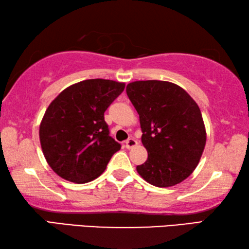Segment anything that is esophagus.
Listing matches in <instances>:
<instances>
[{
  "label": "esophagus",
  "mask_w": 249,
  "mask_h": 249,
  "mask_svg": "<svg viewBox=\"0 0 249 249\" xmlns=\"http://www.w3.org/2000/svg\"><path fill=\"white\" fill-rule=\"evenodd\" d=\"M138 144V141L134 139V138H129V139L124 142V145L127 149H131L133 146H136Z\"/></svg>",
  "instance_id": "esophagus-1"
}]
</instances>
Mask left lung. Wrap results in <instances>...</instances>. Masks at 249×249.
<instances>
[{
  "label": "left lung",
  "instance_id": "8db88e82",
  "mask_svg": "<svg viewBox=\"0 0 249 249\" xmlns=\"http://www.w3.org/2000/svg\"><path fill=\"white\" fill-rule=\"evenodd\" d=\"M127 95L140 118L148 159L137 171L158 187L178 184L196 168L206 143L197 104L184 89L162 80L130 83Z\"/></svg>",
  "mask_w": 249,
  "mask_h": 249
}]
</instances>
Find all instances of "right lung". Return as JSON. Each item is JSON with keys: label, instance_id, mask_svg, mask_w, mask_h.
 <instances>
[{"label": "right lung", "instance_id": "1", "mask_svg": "<svg viewBox=\"0 0 249 249\" xmlns=\"http://www.w3.org/2000/svg\"><path fill=\"white\" fill-rule=\"evenodd\" d=\"M124 89V83L87 79L65 89L48 106L39 125V140L57 175L87 183L104 172L121 148L109 136L105 111Z\"/></svg>", "mask_w": 249, "mask_h": 249}]
</instances>
